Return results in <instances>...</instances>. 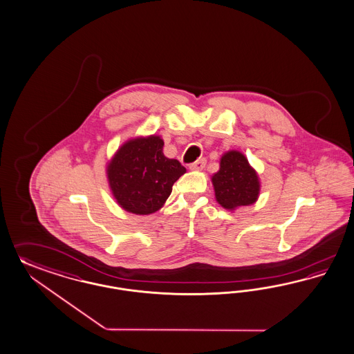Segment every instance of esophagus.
I'll use <instances>...</instances> for the list:
<instances>
[{"label": "esophagus", "mask_w": 354, "mask_h": 354, "mask_svg": "<svg viewBox=\"0 0 354 354\" xmlns=\"http://www.w3.org/2000/svg\"><path fill=\"white\" fill-rule=\"evenodd\" d=\"M205 165H207V159L201 158L198 159V160H196L194 163H191L188 167H189V170H203L204 167H205Z\"/></svg>", "instance_id": "34e87169"}]
</instances>
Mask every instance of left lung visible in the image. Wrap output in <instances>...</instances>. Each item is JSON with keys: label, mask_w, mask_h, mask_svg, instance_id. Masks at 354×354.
Instances as JSON below:
<instances>
[{"label": "left lung", "mask_w": 354, "mask_h": 354, "mask_svg": "<svg viewBox=\"0 0 354 354\" xmlns=\"http://www.w3.org/2000/svg\"><path fill=\"white\" fill-rule=\"evenodd\" d=\"M216 200L229 210L254 204L259 197L260 183L242 153L232 150L222 156L220 170L212 176Z\"/></svg>", "instance_id": "8db88e82"}]
</instances>
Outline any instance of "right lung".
I'll return each instance as SVG.
<instances>
[{"label": "right lung", "instance_id": "right-lung-1", "mask_svg": "<svg viewBox=\"0 0 354 354\" xmlns=\"http://www.w3.org/2000/svg\"><path fill=\"white\" fill-rule=\"evenodd\" d=\"M159 136L127 141L107 166V178L118 204L133 214H151L166 203L174 183L185 174L178 159L163 154Z\"/></svg>", "mask_w": 354, "mask_h": 354}]
</instances>
